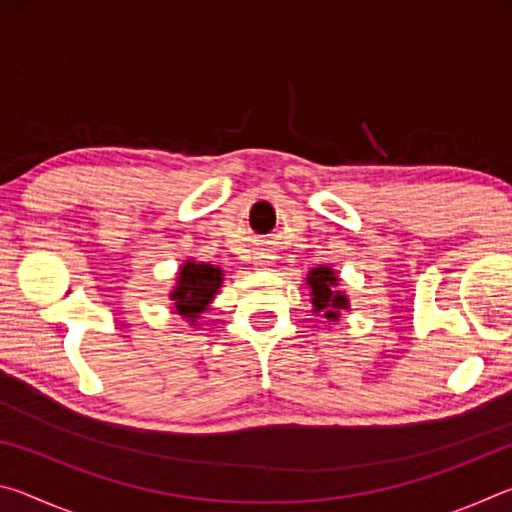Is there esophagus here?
<instances>
[{
  "mask_svg": "<svg viewBox=\"0 0 512 512\" xmlns=\"http://www.w3.org/2000/svg\"><path fill=\"white\" fill-rule=\"evenodd\" d=\"M273 264V255H257V266L268 268Z\"/></svg>",
  "mask_w": 512,
  "mask_h": 512,
  "instance_id": "obj_1",
  "label": "esophagus"
}]
</instances>
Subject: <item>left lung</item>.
Here are the masks:
<instances>
[{
	"label": "left lung",
	"mask_w": 512,
	"mask_h": 512,
	"mask_svg": "<svg viewBox=\"0 0 512 512\" xmlns=\"http://www.w3.org/2000/svg\"><path fill=\"white\" fill-rule=\"evenodd\" d=\"M307 284L311 289V305H314V314L325 316L329 323L339 320L341 311L350 307V300L343 291H339V275L332 268L318 266L311 268L307 275Z\"/></svg>",
	"instance_id": "left-lung-1"
}]
</instances>
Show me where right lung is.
Segmentation results:
<instances>
[{
  "label": "right lung",
  "instance_id": "obj_1",
  "mask_svg": "<svg viewBox=\"0 0 512 512\" xmlns=\"http://www.w3.org/2000/svg\"><path fill=\"white\" fill-rule=\"evenodd\" d=\"M223 284V271L212 264H196L192 259L180 266L176 287L171 291L173 311L196 325V320L205 314Z\"/></svg>",
  "mask_w": 512,
  "mask_h": 512
}]
</instances>
